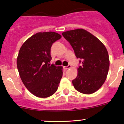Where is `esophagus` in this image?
Here are the masks:
<instances>
[{
  "instance_id": "1",
  "label": "esophagus",
  "mask_w": 124,
  "mask_h": 124,
  "mask_svg": "<svg viewBox=\"0 0 124 124\" xmlns=\"http://www.w3.org/2000/svg\"><path fill=\"white\" fill-rule=\"evenodd\" d=\"M71 65L70 64H69L68 66H67V67H65L64 68L65 70H67V69H69V68H71Z\"/></svg>"
}]
</instances>
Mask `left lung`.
<instances>
[{
    "label": "left lung",
    "mask_w": 124,
    "mask_h": 124,
    "mask_svg": "<svg viewBox=\"0 0 124 124\" xmlns=\"http://www.w3.org/2000/svg\"><path fill=\"white\" fill-rule=\"evenodd\" d=\"M70 42L82 66L72 81L74 88L85 94L98 91L104 83L109 68V57L103 44L84 29H75L62 33Z\"/></svg>",
    "instance_id": "left-lung-1"
}]
</instances>
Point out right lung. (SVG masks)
Here are the masks:
<instances>
[{"instance_id": "right-lung-1", "label": "right lung", "mask_w": 124, "mask_h": 124, "mask_svg": "<svg viewBox=\"0 0 124 124\" xmlns=\"http://www.w3.org/2000/svg\"><path fill=\"white\" fill-rule=\"evenodd\" d=\"M53 32H38L25 41L18 53L17 65L26 88L36 97L54 94L63 74L62 67L50 65L53 43L61 38Z\"/></svg>"}]
</instances>
